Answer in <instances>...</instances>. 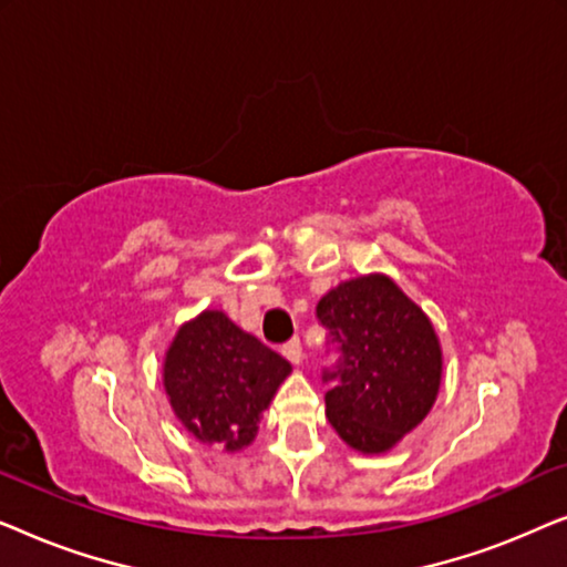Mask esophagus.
<instances>
[{
  "mask_svg": "<svg viewBox=\"0 0 567 567\" xmlns=\"http://www.w3.org/2000/svg\"><path fill=\"white\" fill-rule=\"evenodd\" d=\"M284 355L293 363V367H299L301 359H305V351H301L299 340H291V343H286V346H284Z\"/></svg>",
  "mask_w": 567,
  "mask_h": 567,
  "instance_id": "esophagus-1",
  "label": "esophagus"
}]
</instances>
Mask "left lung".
Listing matches in <instances>:
<instances>
[{
  "instance_id": "1",
  "label": "left lung",
  "mask_w": 567,
  "mask_h": 567,
  "mask_svg": "<svg viewBox=\"0 0 567 567\" xmlns=\"http://www.w3.org/2000/svg\"><path fill=\"white\" fill-rule=\"evenodd\" d=\"M340 348L324 413L361 454H386L431 413L444 353L429 315L384 274L348 278L317 305Z\"/></svg>"
}]
</instances>
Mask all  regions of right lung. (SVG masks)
Wrapping results in <instances>:
<instances>
[{
    "instance_id": "add662e5",
    "label": "right lung",
    "mask_w": 567,
    "mask_h": 567,
    "mask_svg": "<svg viewBox=\"0 0 567 567\" xmlns=\"http://www.w3.org/2000/svg\"><path fill=\"white\" fill-rule=\"evenodd\" d=\"M291 374V363L237 328L221 309L183 322L162 361L169 408L200 444L243 452L258 436L262 410Z\"/></svg>"
}]
</instances>
